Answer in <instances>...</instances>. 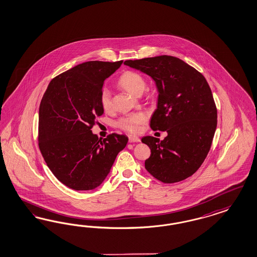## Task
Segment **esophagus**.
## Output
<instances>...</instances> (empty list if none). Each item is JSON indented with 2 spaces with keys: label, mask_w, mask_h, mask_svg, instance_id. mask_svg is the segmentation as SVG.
I'll return each mask as SVG.
<instances>
[{
  "label": "esophagus",
  "mask_w": 257,
  "mask_h": 257,
  "mask_svg": "<svg viewBox=\"0 0 257 257\" xmlns=\"http://www.w3.org/2000/svg\"><path fill=\"white\" fill-rule=\"evenodd\" d=\"M129 142H130V143L141 142V139H139L138 137H135V136H129Z\"/></svg>",
  "instance_id": "34e87169"
}]
</instances>
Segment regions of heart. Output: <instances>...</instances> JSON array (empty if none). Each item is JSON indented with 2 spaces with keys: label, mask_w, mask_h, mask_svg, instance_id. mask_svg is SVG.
<instances>
[{
  "label": "heart",
  "mask_w": 257,
  "mask_h": 257,
  "mask_svg": "<svg viewBox=\"0 0 257 257\" xmlns=\"http://www.w3.org/2000/svg\"><path fill=\"white\" fill-rule=\"evenodd\" d=\"M118 83L134 96H141L146 88V81L143 76L136 71H125L120 76ZM99 101L104 111L108 112L112 109V94L107 87L101 90ZM145 119L146 116L143 113H131L119 117L115 124L124 131L136 133L139 130L140 125L143 123Z\"/></svg>",
  "instance_id": "b5f03b06"
}]
</instances>
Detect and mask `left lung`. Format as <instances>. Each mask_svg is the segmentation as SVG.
Here are the masks:
<instances>
[{
  "instance_id": "left-lung-1",
  "label": "left lung",
  "mask_w": 257,
  "mask_h": 257,
  "mask_svg": "<svg viewBox=\"0 0 257 257\" xmlns=\"http://www.w3.org/2000/svg\"><path fill=\"white\" fill-rule=\"evenodd\" d=\"M124 64L155 80L159 99L151 128L168 134L160 142L151 136L142 138L151 149L145 169L163 183L191 177L211 149L217 124V110L207 80L186 62L167 55L129 60Z\"/></svg>"
}]
</instances>
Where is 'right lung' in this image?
<instances>
[{
    "label": "right lung",
    "instance_id": "obj_1",
    "mask_svg": "<svg viewBox=\"0 0 257 257\" xmlns=\"http://www.w3.org/2000/svg\"><path fill=\"white\" fill-rule=\"evenodd\" d=\"M123 61L83 62L55 77L39 109V147L54 176L76 191L99 186L128 142L113 133L101 141L91 129L103 114L104 80Z\"/></svg>",
    "mask_w": 257,
    "mask_h": 257
}]
</instances>
